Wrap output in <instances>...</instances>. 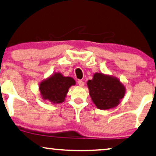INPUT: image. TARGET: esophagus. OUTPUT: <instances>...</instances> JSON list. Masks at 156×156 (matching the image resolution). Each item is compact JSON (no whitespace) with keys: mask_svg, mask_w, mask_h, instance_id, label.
I'll list each match as a JSON object with an SVG mask.
<instances>
[{"mask_svg":"<svg viewBox=\"0 0 156 156\" xmlns=\"http://www.w3.org/2000/svg\"><path fill=\"white\" fill-rule=\"evenodd\" d=\"M78 84L79 86H80V87H83V86H84V85H85V83L83 80H78Z\"/></svg>","mask_w":156,"mask_h":156,"instance_id":"esophagus-1","label":"esophagus"}]
</instances>
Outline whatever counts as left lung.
I'll return each mask as SVG.
<instances>
[{
  "mask_svg": "<svg viewBox=\"0 0 156 156\" xmlns=\"http://www.w3.org/2000/svg\"><path fill=\"white\" fill-rule=\"evenodd\" d=\"M87 85L92 102L101 110L116 107L126 92L125 86L118 78L102 73H95Z\"/></svg>",
  "mask_w": 156,
  "mask_h": 156,
  "instance_id": "1",
  "label": "left lung"
}]
</instances>
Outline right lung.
Returning a JSON list of instances; mask_svg holds the SVG:
<instances>
[{
	"label": "right lung",
	"mask_w": 156,
	"mask_h": 156,
	"mask_svg": "<svg viewBox=\"0 0 156 156\" xmlns=\"http://www.w3.org/2000/svg\"><path fill=\"white\" fill-rule=\"evenodd\" d=\"M76 85L73 78L64 76L56 72L39 84V91L43 100H48L53 104H61L65 101L69 89Z\"/></svg>",
	"instance_id": "right-lung-1"
}]
</instances>
